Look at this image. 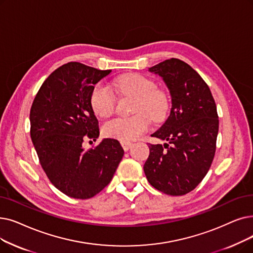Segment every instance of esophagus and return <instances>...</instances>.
<instances>
[{
	"instance_id": "1",
	"label": "esophagus",
	"mask_w": 253,
	"mask_h": 253,
	"mask_svg": "<svg viewBox=\"0 0 253 253\" xmlns=\"http://www.w3.org/2000/svg\"><path fill=\"white\" fill-rule=\"evenodd\" d=\"M121 145H122L124 151H128L131 147H132V142H129V141H122L121 142Z\"/></svg>"
}]
</instances>
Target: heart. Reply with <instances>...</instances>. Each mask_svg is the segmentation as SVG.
Masks as SVG:
<instances>
[{
	"label": "heart",
	"instance_id": "heart-1",
	"mask_svg": "<svg viewBox=\"0 0 253 253\" xmlns=\"http://www.w3.org/2000/svg\"><path fill=\"white\" fill-rule=\"evenodd\" d=\"M116 89L123 95L137 99L135 114L132 118H116L106 122L102 132L109 138L120 141H131L138 138L150 128L151 120L161 121L169 111V97L159 90L153 81L140 74H127L113 83ZM116 96L107 84L99 83L95 85L91 95V105L94 113L101 118H107L114 113Z\"/></svg>",
	"mask_w": 253,
	"mask_h": 253
}]
</instances>
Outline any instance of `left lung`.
<instances>
[{
	"label": "left lung",
	"instance_id": "8db88e82",
	"mask_svg": "<svg viewBox=\"0 0 253 253\" xmlns=\"http://www.w3.org/2000/svg\"><path fill=\"white\" fill-rule=\"evenodd\" d=\"M148 71L166 84L171 108L166 122L152 134L170 145L149 144L144 171L154 188L183 195L202 182L212 164L219 128L216 104L201 75L179 59L163 61Z\"/></svg>",
	"mask_w": 253,
	"mask_h": 253
}]
</instances>
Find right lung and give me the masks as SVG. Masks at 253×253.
<instances>
[{
    "mask_svg": "<svg viewBox=\"0 0 253 253\" xmlns=\"http://www.w3.org/2000/svg\"><path fill=\"white\" fill-rule=\"evenodd\" d=\"M111 72L78 62L65 64L42 84L31 107V138L41 167L54 187L72 199L99 193L124 155L114 138H103L90 150L83 146L84 139L99 137L91 95Z\"/></svg>",
    "mask_w": 253,
    "mask_h": 253,
    "instance_id": "right-lung-1",
    "label": "right lung"
}]
</instances>
